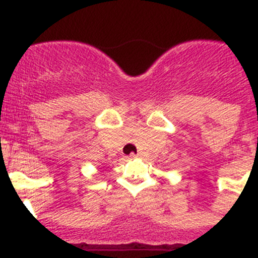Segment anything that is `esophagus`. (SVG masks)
<instances>
[{
  "mask_svg": "<svg viewBox=\"0 0 258 258\" xmlns=\"http://www.w3.org/2000/svg\"><path fill=\"white\" fill-rule=\"evenodd\" d=\"M138 157H139V154H135V153H131V154L128 155L130 159H134V158H138Z\"/></svg>",
  "mask_w": 258,
  "mask_h": 258,
  "instance_id": "1",
  "label": "esophagus"
}]
</instances>
